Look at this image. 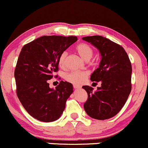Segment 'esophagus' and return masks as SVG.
Wrapping results in <instances>:
<instances>
[{"label":"esophagus","mask_w":148,"mask_h":148,"mask_svg":"<svg viewBox=\"0 0 148 148\" xmlns=\"http://www.w3.org/2000/svg\"><path fill=\"white\" fill-rule=\"evenodd\" d=\"M73 87H74V89H79V88H80L81 87H80V86H78V85H76V84H74Z\"/></svg>","instance_id":"obj_1"}]
</instances>
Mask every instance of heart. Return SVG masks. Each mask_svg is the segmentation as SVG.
I'll list each match as a JSON object with an SVG mask.
<instances>
[{
	"label": "heart",
	"instance_id": "b5f03b06",
	"mask_svg": "<svg viewBox=\"0 0 148 148\" xmlns=\"http://www.w3.org/2000/svg\"><path fill=\"white\" fill-rule=\"evenodd\" d=\"M75 50L84 60L89 61L94 55V49L87 43H80L75 47ZM67 56V52L66 51L61 52L58 59V64L59 67L64 69L65 67L66 59ZM88 77V73L84 71H72L66 74V79L68 82L74 84H81L86 80Z\"/></svg>",
	"mask_w": 148,
	"mask_h": 148
}]
</instances>
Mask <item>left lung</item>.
<instances>
[{
  "instance_id": "obj_1",
  "label": "left lung",
  "mask_w": 148,
  "mask_h": 148,
  "mask_svg": "<svg viewBox=\"0 0 148 148\" xmlns=\"http://www.w3.org/2000/svg\"><path fill=\"white\" fill-rule=\"evenodd\" d=\"M82 40L97 48L101 55L99 67L90 78L93 82L101 81V87L93 92L92 87L83 86L88 95L84 110L94 119H110L121 110L130 94L132 64L124 48L108 38L94 36Z\"/></svg>"
}]
</instances>
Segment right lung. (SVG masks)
Returning a JSON list of instances; mask_svg holds the SVG:
<instances>
[{"mask_svg": "<svg viewBox=\"0 0 148 148\" xmlns=\"http://www.w3.org/2000/svg\"><path fill=\"white\" fill-rule=\"evenodd\" d=\"M77 40L76 36H45L21 49L14 70L16 95L35 119L53 122L64 112L66 101L73 92V84L61 81L54 89L49 88L48 80L59 71L61 53Z\"/></svg>", "mask_w": 148, "mask_h": 148, "instance_id": "1", "label": "right lung"}]
</instances>
